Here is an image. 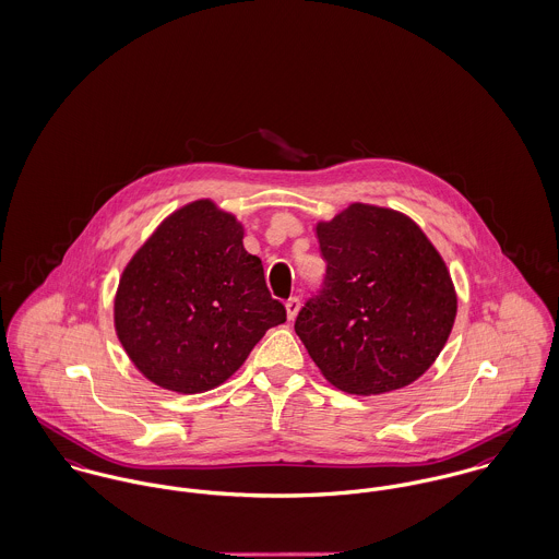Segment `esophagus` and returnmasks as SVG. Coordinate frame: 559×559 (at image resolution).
<instances>
[{"label":"esophagus","instance_id":"esophagus-1","mask_svg":"<svg viewBox=\"0 0 559 559\" xmlns=\"http://www.w3.org/2000/svg\"><path fill=\"white\" fill-rule=\"evenodd\" d=\"M285 308H287V317L289 319H296V314H298V310H300V298H289V300L285 301Z\"/></svg>","mask_w":559,"mask_h":559}]
</instances>
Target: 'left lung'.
I'll list each match as a JSON object with an SVG mask.
<instances>
[{"instance_id": "8db88e82", "label": "left lung", "mask_w": 559, "mask_h": 559, "mask_svg": "<svg viewBox=\"0 0 559 559\" xmlns=\"http://www.w3.org/2000/svg\"><path fill=\"white\" fill-rule=\"evenodd\" d=\"M325 278L301 306L296 334L323 377L374 395L417 381L447 343L457 296L419 225L402 213L350 204L317 225Z\"/></svg>"}]
</instances>
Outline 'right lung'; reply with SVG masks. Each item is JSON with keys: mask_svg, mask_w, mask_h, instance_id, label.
I'll use <instances>...</instances> for the list:
<instances>
[{"mask_svg": "<svg viewBox=\"0 0 559 559\" xmlns=\"http://www.w3.org/2000/svg\"><path fill=\"white\" fill-rule=\"evenodd\" d=\"M242 238L236 216L200 200L168 216L123 270L117 336L155 385L178 393L221 385L287 321Z\"/></svg>", "mask_w": 559, "mask_h": 559, "instance_id": "right-lung-1", "label": "right lung"}]
</instances>
